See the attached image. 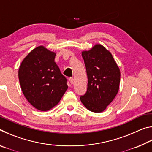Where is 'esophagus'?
<instances>
[{
    "label": "esophagus",
    "instance_id": "34e87169",
    "mask_svg": "<svg viewBox=\"0 0 152 152\" xmlns=\"http://www.w3.org/2000/svg\"><path fill=\"white\" fill-rule=\"evenodd\" d=\"M69 80H70V84H74V78H70V79H69Z\"/></svg>",
    "mask_w": 152,
    "mask_h": 152
}]
</instances>
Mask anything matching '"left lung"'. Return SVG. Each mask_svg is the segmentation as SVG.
I'll return each mask as SVG.
<instances>
[{"label": "left lung", "instance_id": "1", "mask_svg": "<svg viewBox=\"0 0 152 152\" xmlns=\"http://www.w3.org/2000/svg\"><path fill=\"white\" fill-rule=\"evenodd\" d=\"M82 56L88 76V87L85 94L80 99L87 109L102 112L119 91L120 70L110 51L101 44L83 51Z\"/></svg>", "mask_w": 152, "mask_h": 152}]
</instances>
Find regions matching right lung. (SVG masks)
I'll return each instance as SVG.
<instances>
[{
  "label": "right lung",
  "instance_id": "obj_1",
  "mask_svg": "<svg viewBox=\"0 0 152 152\" xmlns=\"http://www.w3.org/2000/svg\"><path fill=\"white\" fill-rule=\"evenodd\" d=\"M56 55L39 46L25 58L19 69L23 93L33 107L42 111L55 107L68 89L67 79L54 61Z\"/></svg>",
  "mask_w": 152,
  "mask_h": 152
}]
</instances>
